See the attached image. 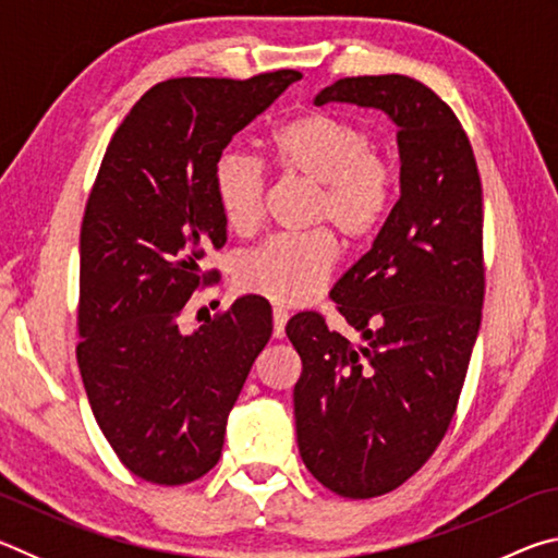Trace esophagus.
<instances>
[{
    "mask_svg": "<svg viewBox=\"0 0 558 558\" xmlns=\"http://www.w3.org/2000/svg\"><path fill=\"white\" fill-rule=\"evenodd\" d=\"M288 310L282 307H272V337L282 339L286 337V325H288Z\"/></svg>",
    "mask_w": 558,
    "mask_h": 558,
    "instance_id": "34e87169",
    "label": "esophagus"
}]
</instances>
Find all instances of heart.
<instances>
[{"instance_id":"1","label":"heart","mask_w":558,"mask_h":558,"mask_svg":"<svg viewBox=\"0 0 558 558\" xmlns=\"http://www.w3.org/2000/svg\"><path fill=\"white\" fill-rule=\"evenodd\" d=\"M272 165L292 182L315 189L310 221L329 223L347 241L381 231L399 192L389 153L374 147L369 128L329 110H310L270 132ZM214 194L226 226L248 235L258 229L266 199L263 169L241 155H223L214 167ZM332 231L280 235L239 263V286L276 305L300 307L315 300L337 266Z\"/></svg>"}]
</instances>
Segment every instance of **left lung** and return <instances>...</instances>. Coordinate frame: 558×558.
<instances>
[{"label":"left lung","mask_w":558,"mask_h":558,"mask_svg":"<svg viewBox=\"0 0 558 558\" xmlns=\"http://www.w3.org/2000/svg\"><path fill=\"white\" fill-rule=\"evenodd\" d=\"M327 102L384 110L399 128V202L332 288L364 344L319 313L286 327L302 359V462L335 495L369 499L426 465L456 415L483 319V184L456 112L409 75L339 78L317 93Z\"/></svg>","instance_id":"1"}]
</instances>
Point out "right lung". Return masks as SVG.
Wrapping results in <instances>:
<instances>
[{"label": "right lung", "mask_w": 558, "mask_h": 558, "mask_svg": "<svg viewBox=\"0 0 558 558\" xmlns=\"http://www.w3.org/2000/svg\"><path fill=\"white\" fill-rule=\"evenodd\" d=\"M298 71L157 83L116 130L81 226L78 369L102 436L132 475L186 485L221 458L226 421L272 335L245 295L196 332L179 317L226 243L214 167Z\"/></svg>", "instance_id": "right-lung-1"}]
</instances>
